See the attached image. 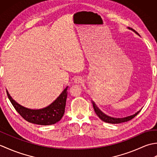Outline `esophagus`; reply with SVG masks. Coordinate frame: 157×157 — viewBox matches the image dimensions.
Instances as JSON below:
<instances>
[{
  "label": "esophagus",
  "instance_id": "34e87169",
  "mask_svg": "<svg viewBox=\"0 0 157 157\" xmlns=\"http://www.w3.org/2000/svg\"><path fill=\"white\" fill-rule=\"evenodd\" d=\"M75 83H80L82 82V79L80 78H76L75 79Z\"/></svg>",
  "mask_w": 157,
  "mask_h": 157
}]
</instances>
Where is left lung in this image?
Instances as JSON below:
<instances>
[{"label":"left lung","instance_id":"obj_1","mask_svg":"<svg viewBox=\"0 0 157 157\" xmlns=\"http://www.w3.org/2000/svg\"><path fill=\"white\" fill-rule=\"evenodd\" d=\"M131 29H132V30L134 31L135 33H136V34H138V32L135 31L134 29H133L132 28H131ZM93 107H94L96 114L98 115V117L101 119L102 121H103L104 122H106V123H112V124H116V123H121L130 121V120L132 119L134 117H135L140 112V111H139L138 112L136 113V114L131 115V116H129V117H125V118H113V117H108V116H106V115L103 114V113L95 106V104L94 102H93Z\"/></svg>","mask_w":157,"mask_h":157}]
</instances>
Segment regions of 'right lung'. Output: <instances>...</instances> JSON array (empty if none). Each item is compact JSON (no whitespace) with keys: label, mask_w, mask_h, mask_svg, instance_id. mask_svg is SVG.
<instances>
[{"label":"right lung","mask_w":157,"mask_h":157,"mask_svg":"<svg viewBox=\"0 0 157 157\" xmlns=\"http://www.w3.org/2000/svg\"><path fill=\"white\" fill-rule=\"evenodd\" d=\"M67 87L62 92L59 97L48 106L42 109L31 110L24 108L13 101L6 92L9 99L19 114L26 121L41 125H52L61 119L65 113Z\"/></svg>","instance_id":"add662e5"}]
</instances>
